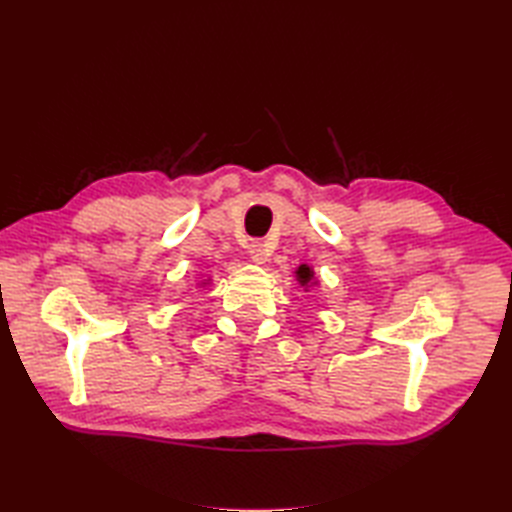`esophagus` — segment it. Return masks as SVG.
<instances>
[{"label": "esophagus", "mask_w": 512, "mask_h": 512, "mask_svg": "<svg viewBox=\"0 0 512 512\" xmlns=\"http://www.w3.org/2000/svg\"><path fill=\"white\" fill-rule=\"evenodd\" d=\"M247 250H250V258L256 262V265H265L267 256H269L265 243H262V241H252L250 247H247Z\"/></svg>", "instance_id": "obj_1"}]
</instances>
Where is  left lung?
<instances>
[{"label": "left lung", "mask_w": 512, "mask_h": 512, "mask_svg": "<svg viewBox=\"0 0 512 512\" xmlns=\"http://www.w3.org/2000/svg\"><path fill=\"white\" fill-rule=\"evenodd\" d=\"M297 282L307 290L309 286L312 284H316V280H314V271H312V267H307V265H301L297 271Z\"/></svg>", "instance_id": "left-lung-1"}]
</instances>
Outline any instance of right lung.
Returning <instances> with one entry per match:
<instances>
[{
  "instance_id": "1",
  "label": "right lung",
  "mask_w": 512,
  "mask_h": 512,
  "mask_svg": "<svg viewBox=\"0 0 512 512\" xmlns=\"http://www.w3.org/2000/svg\"><path fill=\"white\" fill-rule=\"evenodd\" d=\"M203 284H205V282H203Z\"/></svg>"
}]
</instances>
